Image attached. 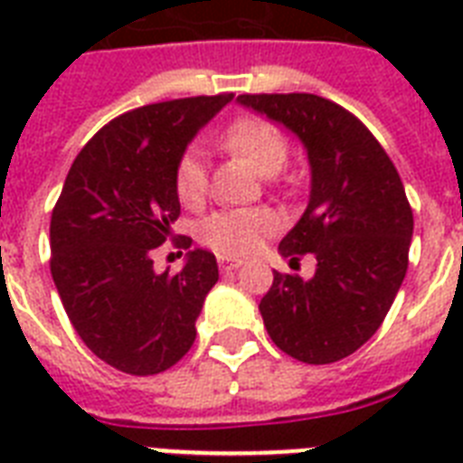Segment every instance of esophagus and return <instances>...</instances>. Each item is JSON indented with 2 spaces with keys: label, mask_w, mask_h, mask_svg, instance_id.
Returning <instances> with one entry per match:
<instances>
[{
  "label": "esophagus",
  "mask_w": 463,
  "mask_h": 463,
  "mask_svg": "<svg viewBox=\"0 0 463 463\" xmlns=\"http://www.w3.org/2000/svg\"><path fill=\"white\" fill-rule=\"evenodd\" d=\"M218 267L223 269V271H232V269L242 267V260H235V257H218Z\"/></svg>",
  "instance_id": "34e87169"
}]
</instances>
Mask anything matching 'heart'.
<instances>
[{
    "instance_id": "heart-1",
    "label": "heart",
    "mask_w": 463,
    "mask_h": 463,
    "mask_svg": "<svg viewBox=\"0 0 463 463\" xmlns=\"http://www.w3.org/2000/svg\"><path fill=\"white\" fill-rule=\"evenodd\" d=\"M223 144L245 158L260 175H276L288 160V144L274 125L264 119H238L223 132ZM209 175L206 156L199 146H189L175 167V192L182 203H199L206 194ZM279 228V221L267 209H223L211 213L199 228L209 247L223 254H250Z\"/></svg>"
}]
</instances>
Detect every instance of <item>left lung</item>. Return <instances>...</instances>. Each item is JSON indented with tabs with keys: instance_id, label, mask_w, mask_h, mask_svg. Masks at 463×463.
Returning a JSON list of instances; mask_svg holds the SVG:
<instances>
[{
	"instance_id": "8db88e82",
	"label": "left lung",
	"mask_w": 463,
	"mask_h": 463,
	"mask_svg": "<svg viewBox=\"0 0 463 463\" xmlns=\"http://www.w3.org/2000/svg\"><path fill=\"white\" fill-rule=\"evenodd\" d=\"M238 103L286 127L309 163L307 209L279 252L315 254V276L274 271L260 303L264 326L290 358L336 363L380 329L409 269L413 213L402 177L365 125L326 98L261 93Z\"/></svg>"
}]
</instances>
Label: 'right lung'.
Segmentation results:
<instances>
[{
    "instance_id": "1",
    "label": "right lung",
    "mask_w": 463,
    "mask_h": 463,
    "mask_svg": "<svg viewBox=\"0 0 463 463\" xmlns=\"http://www.w3.org/2000/svg\"><path fill=\"white\" fill-rule=\"evenodd\" d=\"M232 98L125 112L81 148L64 180L50 223L52 281L83 344L119 373L158 374L194 344L196 317L218 281L216 257L194 247L167 276L156 274L151 252L180 216L177 160Z\"/></svg>"
}]
</instances>
